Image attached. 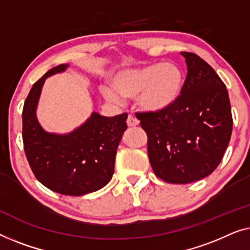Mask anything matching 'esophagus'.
<instances>
[{"mask_svg": "<svg viewBox=\"0 0 250 250\" xmlns=\"http://www.w3.org/2000/svg\"><path fill=\"white\" fill-rule=\"evenodd\" d=\"M126 125H128L129 126H136L139 125V120L136 117H133V115L129 114L128 119H126Z\"/></svg>", "mask_w": 250, "mask_h": 250, "instance_id": "1", "label": "esophagus"}]
</instances>
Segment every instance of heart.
I'll use <instances>...</instances> for the list:
<instances>
[{
    "label": "heart",
    "instance_id": "b5f03b06",
    "mask_svg": "<svg viewBox=\"0 0 250 250\" xmlns=\"http://www.w3.org/2000/svg\"><path fill=\"white\" fill-rule=\"evenodd\" d=\"M111 83L113 88L101 87L107 101L118 104L121 96H137V104L142 110L159 113L177 103L184 87V72L177 63H153L118 71Z\"/></svg>",
    "mask_w": 250,
    "mask_h": 250
}]
</instances>
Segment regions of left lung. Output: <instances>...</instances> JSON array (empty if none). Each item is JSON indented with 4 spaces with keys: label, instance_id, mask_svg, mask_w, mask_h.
Masks as SVG:
<instances>
[{
    "label": "left lung",
    "instance_id": "8db88e82",
    "mask_svg": "<svg viewBox=\"0 0 250 250\" xmlns=\"http://www.w3.org/2000/svg\"><path fill=\"white\" fill-rule=\"evenodd\" d=\"M187 78L173 106L159 113H138L147 133L149 163L168 184H190L217 167L229 145L232 114L226 85L208 63L181 52Z\"/></svg>",
    "mask_w": 250,
    "mask_h": 250
}]
</instances>
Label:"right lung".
Returning <instances> with one entry per match:
<instances>
[{
    "label": "right lung",
    "mask_w": 250,
    "mask_h": 250,
    "mask_svg": "<svg viewBox=\"0 0 250 250\" xmlns=\"http://www.w3.org/2000/svg\"><path fill=\"white\" fill-rule=\"evenodd\" d=\"M66 68L68 64L54 66L31 87L22 110L23 148L42 185L62 195L83 196L100 190L112 179L128 114L107 118L93 112L71 132L45 131L36 117L42 88L46 78Z\"/></svg>",
    "instance_id": "1"
}]
</instances>
